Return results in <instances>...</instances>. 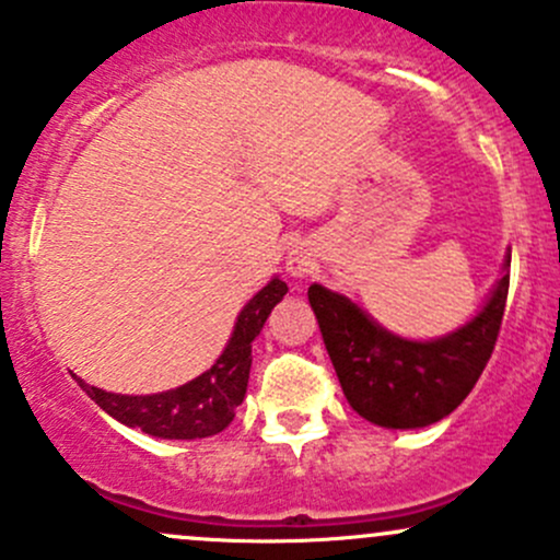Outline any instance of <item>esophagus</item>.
I'll return each mask as SVG.
<instances>
[{"label":"esophagus","mask_w":560,"mask_h":560,"mask_svg":"<svg viewBox=\"0 0 560 560\" xmlns=\"http://www.w3.org/2000/svg\"><path fill=\"white\" fill-rule=\"evenodd\" d=\"M287 270H290L292 276H308L311 270H314V262H311V257L305 255H290V260H287Z\"/></svg>","instance_id":"1"}]
</instances>
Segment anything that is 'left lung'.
<instances>
[{"label": "left lung", "instance_id": "8db88e82", "mask_svg": "<svg viewBox=\"0 0 560 560\" xmlns=\"http://www.w3.org/2000/svg\"><path fill=\"white\" fill-rule=\"evenodd\" d=\"M508 290L510 249L478 314L432 340L388 332L354 300L322 284L308 287V303L351 408L375 427L421 429L451 416L478 384L502 327Z\"/></svg>", "mask_w": 560, "mask_h": 560}]
</instances>
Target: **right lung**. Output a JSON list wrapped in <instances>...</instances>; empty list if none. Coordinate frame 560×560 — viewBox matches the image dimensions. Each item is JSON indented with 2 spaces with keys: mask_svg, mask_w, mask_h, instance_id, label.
I'll list each match as a JSON object with an SVG mask.
<instances>
[{
  "mask_svg": "<svg viewBox=\"0 0 560 560\" xmlns=\"http://www.w3.org/2000/svg\"><path fill=\"white\" fill-rule=\"evenodd\" d=\"M287 295V284L273 276L238 319L222 354L209 370L187 384L158 394H115L78 378L82 392L112 419L161 440H198L220 434L233 421L235 408L244 402L252 370V340L260 335L276 303Z\"/></svg>",
  "mask_w": 560,
  "mask_h": 560,
  "instance_id": "1",
  "label": "right lung"
}]
</instances>
